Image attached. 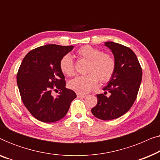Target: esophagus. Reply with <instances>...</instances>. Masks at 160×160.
I'll use <instances>...</instances> for the list:
<instances>
[{
	"label": "esophagus",
	"instance_id": "1",
	"mask_svg": "<svg viewBox=\"0 0 160 160\" xmlns=\"http://www.w3.org/2000/svg\"><path fill=\"white\" fill-rule=\"evenodd\" d=\"M76 95H77L78 98H85L87 96L86 95H83V94H80V93H77Z\"/></svg>",
	"mask_w": 160,
	"mask_h": 160
}]
</instances>
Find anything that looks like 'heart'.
<instances>
[{"instance_id":"heart-1","label":"heart","mask_w":160,"mask_h":160,"mask_svg":"<svg viewBox=\"0 0 160 160\" xmlns=\"http://www.w3.org/2000/svg\"><path fill=\"white\" fill-rule=\"evenodd\" d=\"M77 56L80 59L89 61L87 72L89 73L70 81L68 87L76 92H89L98 84L99 78L100 82H107L112 77L116 62L114 58L110 54L102 53L101 50L87 45L78 50ZM60 69L67 76H73L75 74L73 62L69 55L62 58Z\"/></svg>"}]
</instances>
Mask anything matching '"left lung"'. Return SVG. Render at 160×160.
Here are the masks:
<instances>
[{
    "label": "left lung",
    "mask_w": 160,
    "mask_h": 160,
    "mask_svg": "<svg viewBox=\"0 0 160 160\" xmlns=\"http://www.w3.org/2000/svg\"><path fill=\"white\" fill-rule=\"evenodd\" d=\"M114 57L115 71L103 88L104 94L97 95L98 103L92 113L98 119L111 120L126 113L134 103L142 80V69L136 55L130 48L112 41L105 42ZM110 92L107 97V92Z\"/></svg>",
    "instance_id": "1"
}]
</instances>
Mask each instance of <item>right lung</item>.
Here are the masks:
<instances>
[{"instance_id":"right-lung-1","label":"right lung","mask_w":160,"mask_h":160,"mask_svg":"<svg viewBox=\"0 0 160 160\" xmlns=\"http://www.w3.org/2000/svg\"><path fill=\"white\" fill-rule=\"evenodd\" d=\"M73 49V46H42L28 52L21 63L17 82L22 100L39 121L49 123L62 119L76 98L73 90L65 87L60 69L62 58ZM53 88L61 91L56 98L51 95Z\"/></svg>"}]
</instances>
